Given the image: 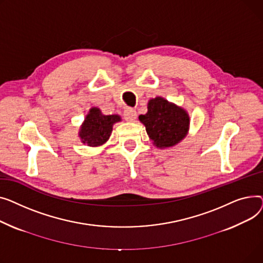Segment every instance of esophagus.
<instances>
[{
    "instance_id": "esophagus-1",
    "label": "esophagus",
    "mask_w": 263,
    "mask_h": 263,
    "mask_svg": "<svg viewBox=\"0 0 263 263\" xmlns=\"http://www.w3.org/2000/svg\"><path fill=\"white\" fill-rule=\"evenodd\" d=\"M123 116H124V119L126 121L133 122L137 118V112H136L135 109H133V108H126V109L124 110V114H123Z\"/></svg>"
}]
</instances>
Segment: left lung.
<instances>
[{
    "label": "left lung",
    "mask_w": 263,
    "mask_h": 263,
    "mask_svg": "<svg viewBox=\"0 0 263 263\" xmlns=\"http://www.w3.org/2000/svg\"><path fill=\"white\" fill-rule=\"evenodd\" d=\"M146 133L157 147L177 144L186 137L189 128V116L182 108L168 103L162 98L148 102L147 112L139 116Z\"/></svg>",
    "instance_id": "left-lung-1"
}]
</instances>
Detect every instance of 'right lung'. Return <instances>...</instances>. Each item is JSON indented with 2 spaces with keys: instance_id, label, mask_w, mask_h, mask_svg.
Segmentation results:
<instances>
[{
  "instance_id": "1",
  "label": "right lung",
  "mask_w": 263,
  "mask_h": 263,
  "mask_svg": "<svg viewBox=\"0 0 263 263\" xmlns=\"http://www.w3.org/2000/svg\"><path fill=\"white\" fill-rule=\"evenodd\" d=\"M119 121L121 118L117 115L104 116L99 108H91L80 132L83 143L89 146L102 145L109 139L112 125Z\"/></svg>"
}]
</instances>
